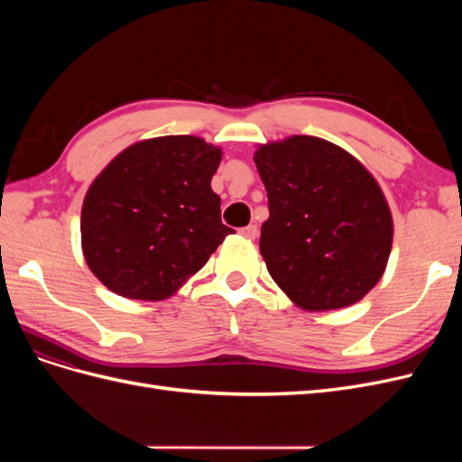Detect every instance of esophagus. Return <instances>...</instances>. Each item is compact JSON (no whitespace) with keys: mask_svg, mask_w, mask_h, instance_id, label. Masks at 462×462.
<instances>
[{"mask_svg":"<svg viewBox=\"0 0 462 462\" xmlns=\"http://www.w3.org/2000/svg\"><path fill=\"white\" fill-rule=\"evenodd\" d=\"M239 233L245 236V239L254 241L256 236H258V227L256 226H248V227H243Z\"/></svg>","mask_w":462,"mask_h":462,"instance_id":"1","label":"esophagus"}]
</instances>
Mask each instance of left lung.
Listing matches in <instances>:
<instances>
[{
  "mask_svg": "<svg viewBox=\"0 0 462 462\" xmlns=\"http://www.w3.org/2000/svg\"><path fill=\"white\" fill-rule=\"evenodd\" d=\"M254 163L268 192L260 254L299 309H346L380 282L393 217L372 173L341 146L295 134L260 144Z\"/></svg>",
  "mask_w": 462,
  "mask_h": 462,
  "instance_id": "obj_1",
  "label": "left lung"
}]
</instances>
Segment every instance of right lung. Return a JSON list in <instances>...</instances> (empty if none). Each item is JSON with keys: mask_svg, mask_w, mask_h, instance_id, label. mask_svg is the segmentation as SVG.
Instances as JSON below:
<instances>
[{"mask_svg": "<svg viewBox=\"0 0 462 462\" xmlns=\"http://www.w3.org/2000/svg\"><path fill=\"white\" fill-rule=\"evenodd\" d=\"M219 162L221 148L190 134L148 138L117 153L82 202L90 272L125 299H170L233 233L209 185Z\"/></svg>", "mask_w": 462, "mask_h": 462, "instance_id": "right-lung-1", "label": "right lung"}]
</instances>
